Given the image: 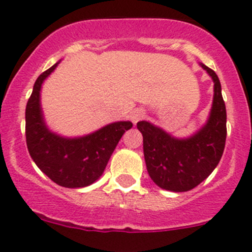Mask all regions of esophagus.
Segmentation results:
<instances>
[{
  "mask_svg": "<svg viewBox=\"0 0 252 252\" xmlns=\"http://www.w3.org/2000/svg\"><path fill=\"white\" fill-rule=\"evenodd\" d=\"M145 115V112L143 109H135L133 113H131L130 118H131V122H133L134 124H137L138 122L140 121V119L144 118Z\"/></svg>",
  "mask_w": 252,
  "mask_h": 252,
  "instance_id": "esophagus-1",
  "label": "esophagus"
}]
</instances>
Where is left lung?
I'll list each match as a JSON object with an SVG mask.
<instances>
[{"instance_id":"8db88e82","label":"left lung","mask_w":252,"mask_h":252,"mask_svg":"<svg viewBox=\"0 0 252 252\" xmlns=\"http://www.w3.org/2000/svg\"><path fill=\"white\" fill-rule=\"evenodd\" d=\"M214 81V100L205 126L188 139H176L149 122H138L148 173L155 184L170 191H188L208 178L222 157L226 140V107L221 84L211 68L201 63Z\"/></svg>"}]
</instances>
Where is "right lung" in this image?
<instances>
[{"label": "right lung", "instance_id": "obj_1", "mask_svg": "<svg viewBox=\"0 0 252 252\" xmlns=\"http://www.w3.org/2000/svg\"><path fill=\"white\" fill-rule=\"evenodd\" d=\"M58 63L37 78L26 105V143L31 158L52 182L64 188L93 184L104 171L110 155L130 122H115L81 138H63L46 126L39 104L44 79Z\"/></svg>", "mask_w": 252, "mask_h": 252}]
</instances>
